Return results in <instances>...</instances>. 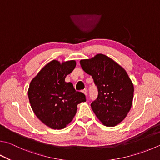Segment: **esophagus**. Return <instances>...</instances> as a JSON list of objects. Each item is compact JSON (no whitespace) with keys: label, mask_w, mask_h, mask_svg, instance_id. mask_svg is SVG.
Segmentation results:
<instances>
[{"label":"esophagus","mask_w":160,"mask_h":160,"mask_svg":"<svg viewBox=\"0 0 160 160\" xmlns=\"http://www.w3.org/2000/svg\"><path fill=\"white\" fill-rule=\"evenodd\" d=\"M82 92L84 93V94H85V96L87 97V95H88V91H87V89H83Z\"/></svg>","instance_id":"esophagus-1"}]
</instances>
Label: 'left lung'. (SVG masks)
Listing matches in <instances>:
<instances>
[{"instance_id": "1", "label": "left lung", "mask_w": 160, "mask_h": 160, "mask_svg": "<svg viewBox=\"0 0 160 160\" xmlns=\"http://www.w3.org/2000/svg\"><path fill=\"white\" fill-rule=\"evenodd\" d=\"M85 72L92 75L98 88V97L91 103L93 111L103 125L120 124L132 108L133 85L126 71L102 54L80 60Z\"/></svg>"}]
</instances>
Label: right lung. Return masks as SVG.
<instances>
[{"label":"right lung","instance_id":"obj_1","mask_svg":"<svg viewBox=\"0 0 160 160\" xmlns=\"http://www.w3.org/2000/svg\"><path fill=\"white\" fill-rule=\"evenodd\" d=\"M76 66L75 60L60 63L52 60L33 78L28 90L32 110L46 126L62 129L72 120L77 106L86 101L85 95L65 82Z\"/></svg>","mask_w":160,"mask_h":160}]
</instances>
